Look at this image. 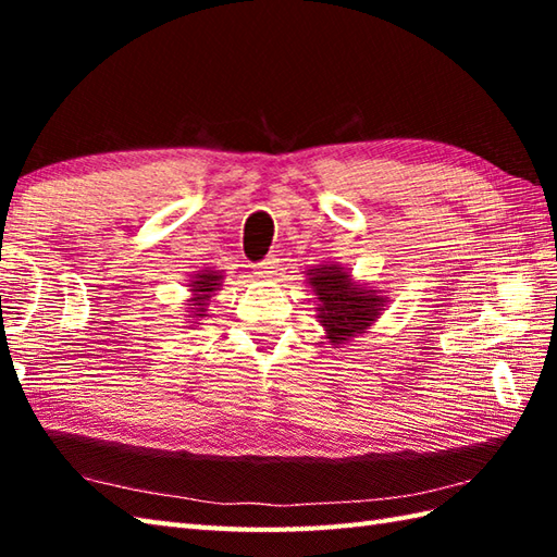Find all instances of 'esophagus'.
Listing matches in <instances>:
<instances>
[{
    "mask_svg": "<svg viewBox=\"0 0 557 557\" xmlns=\"http://www.w3.org/2000/svg\"><path fill=\"white\" fill-rule=\"evenodd\" d=\"M277 270H280L277 260L268 258V260H263V263L256 265V275H258V280H272L277 275Z\"/></svg>",
    "mask_w": 557,
    "mask_h": 557,
    "instance_id": "34e87169",
    "label": "esophagus"
}]
</instances>
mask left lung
<instances>
[{
  "mask_svg": "<svg viewBox=\"0 0 557 557\" xmlns=\"http://www.w3.org/2000/svg\"><path fill=\"white\" fill-rule=\"evenodd\" d=\"M306 277H309L306 285H311L318 299L315 318L325 330L323 337L333 345H342L371 330L387 306V294L383 289L354 280L351 272L342 265H313L306 270Z\"/></svg>",
  "mask_w": 557,
  "mask_h": 557,
  "instance_id": "8db88e82",
  "label": "left lung"
}]
</instances>
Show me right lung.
Wrapping results in <instances>:
<instances>
[{"mask_svg":"<svg viewBox=\"0 0 557 557\" xmlns=\"http://www.w3.org/2000/svg\"><path fill=\"white\" fill-rule=\"evenodd\" d=\"M186 280L188 287V299H186V323L188 327L200 325V321L208 315V306L212 297L220 292L224 272L222 270H196L194 275Z\"/></svg>","mask_w":557,"mask_h":557,"instance_id":"1","label":"right lung"}]
</instances>
